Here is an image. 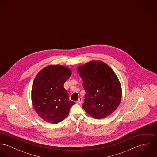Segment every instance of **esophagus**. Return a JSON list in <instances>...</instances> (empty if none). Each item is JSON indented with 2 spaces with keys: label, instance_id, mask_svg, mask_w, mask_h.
<instances>
[{
  "label": "esophagus",
  "instance_id": "1",
  "mask_svg": "<svg viewBox=\"0 0 157 157\" xmlns=\"http://www.w3.org/2000/svg\"><path fill=\"white\" fill-rule=\"evenodd\" d=\"M77 103H78V104H82L83 103V98L82 97H80L78 100L77 101Z\"/></svg>",
  "mask_w": 157,
  "mask_h": 157
}]
</instances>
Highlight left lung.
<instances>
[{"instance_id": "left-lung-1", "label": "left lung", "mask_w": 157, "mask_h": 157, "mask_svg": "<svg viewBox=\"0 0 157 157\" xmlns=\"http://www.w3.org/2000/svg\"><path fill=\"white\" fill-rule=\"evenodd\" d=\"M77 69L86 92L82 108L95 119L112 114L119 106L122 95L120 81L113 71L99 60L90 61Z\"/></svg>"}]
</instances>
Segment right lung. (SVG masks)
I'll list each match as a JSON object with an SVG mask.
<instances>
[{"label":"right lung","instance_id":"1","mask_svg":"<svg viewBox=\"0 0 157 157\" xmlns=\"http://www.w3.org/2000/svg\"><path fill=\"white\" fill-rule=\"evenodd\" d=\"M71 70L54 65L42 69L36 76L31 90L33 108L46 122L57 124L63 121L75 102L69 100L63 87L71 75Z\"/></svg>","mask_w":157,"mask_h":157}]
</instances>
